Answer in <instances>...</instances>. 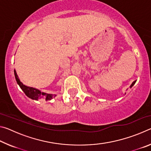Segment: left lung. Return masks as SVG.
Returning a JSON list of instances; mask_svg holds the SVG:
<instances>
[{
  "label": "left lung",
  "mask_w": 151,
  "mask_h": 151,
  "mask_svg": "<svg viewBox=\"0 0 151 151\" xmlns=\"http://www.w3.org/2000/svg\"><path fill=\"white\" fill-rule=\"evenodd\" d=\"M135 83H136V81H134L133 82V83H132V85H131V86H130V88H132V86H133V85H134V84H135Z\"/></svg>",
  "instance_id": "obj_1"
}]
</instances>
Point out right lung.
<instances>
[{"label":"right lung","instance_id":"right-lung-1","mask_svg":"<svg viewBox=\"0 0 151 151\" xmlns=\"http://www.w3.org/2000/svg\"><path fill=\"white\" fill-rule=\"evenodd\" d=\"M14 73L15 78H16L17 84L19 85L20 88L22 89V91L24 92V94H26L29 98L35 101H38L39 99H44L46 101H49V100H51L52 99L55 98L56 96L55 94L43 93V92L39 91V89L33 88V87H30V86H27L26 85H23L22 82H20L19 76H18L17 74L16 70H14Z\"/></svg>","mask_w":151,"mask_h":151}]
</instances>
